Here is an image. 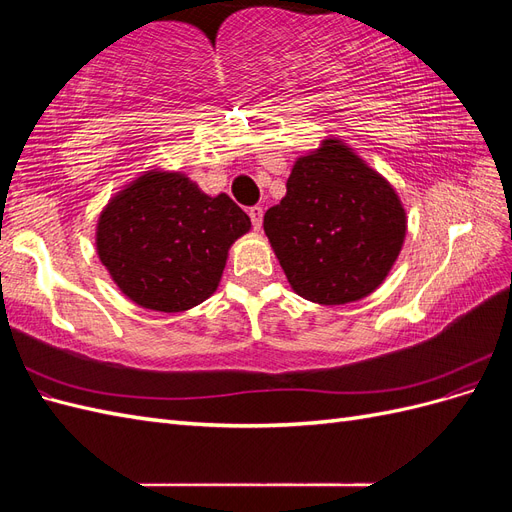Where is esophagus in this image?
<instances>
[{
	"instance_id": "esophagus-1",
	"label": "esophagus",
	"mask_w": 512,
	"mask_h": 512,
	"mask_svg": "<svg viewBox=\"0 0 512 512\" xmlns=\"http://www.w3.org/2000/svg\"><path fill=\"white\" fill-rule=\"evenodd\" d=\"M262 207L260 205H254V207H250V218H252V226H254V230H260V226H262Z\"/></svg>"
}]
</instances>
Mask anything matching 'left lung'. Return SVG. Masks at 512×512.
<instances>
[{"label":"left lung","mask_w":512,"mask_h":512,"mask_svg":"<svg viewBox=\"0 0 512 512\" xmlns=\"http://www.w3.org/2000/svg\"><path fill=\"white\" fill-rule=\"evenodd\" d=\"M265 232L299 297L342 305L374 292L406 237L395 190L339 141L299 158Z\"/></svg>","instance_id":"1"}]
</instances>
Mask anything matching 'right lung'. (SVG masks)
Here are the masks:
<instances>
[{
	"mask_svg": "<svg viewBox=\"0 0 512 512\" xmlns=\"http://www.w3.org/2000/svg\"><path fill=\"white\" fill-rule=\"evenodd\" d=\"M250 226L230 196L211 198L179 173H147L102 211L96 245L126 297L183 312L215 292L228 247Z\"/></svg>",
	"mask_w": 512,
	"mask_h": 512,
	"instance_id": "right-lung-1",
	"label": "right lung"
}]
</instances>
